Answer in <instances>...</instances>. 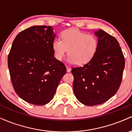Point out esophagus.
I'll use <instances>...</instances> for the list:
<instances>
[{
  "instance_id": "esophagus-1",
  "label": "esophagus",
  "mask_w": 132,
  "mask_h": 132,
  "mask_svg": "<svg viewBox=\"0 0 132 132\" xmlns=\"http://www.w3.org/2000/svg\"><path fill=\"white\" fill-rule=\"evenodd\" d=\"M66 69H67V72H71V68H69V66H66Z\"/></svg>"
}]
</instances>
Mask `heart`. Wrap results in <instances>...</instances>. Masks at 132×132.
Wrapping results in <instances>:
<instances>
[{
	"label": "heart",
	"instance_id": "obj_1",
	"mask_svg": "<svg viewBox=\"0 0 132 132\" xmlns=\"http://www.w3.org/2000/svg\"><path fill=\"white\" fill-rule=\"evenodd\" d=\"M60 39L54 40L52 43L54 56L59 61L63 60L68 50V63L84 65L91 61L96 53L97 40L92 35L71 28L63 31Z\"/></svg>",
	"mask_w": 132,
	"mask_h": 132
}]
</instances>
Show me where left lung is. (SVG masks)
Here are the masks:
<instances>
[{
    "instance_id": "obj_1",
    "label": "left lung",
    "mask_w": 132,
    "mask_h": 132,
    "mask_svg": "<svg viewBox=\"0 0 132 132\" xmlns=\"http://www.w3.org/2000/svg\"><path fill=\"white\" fill-rule=\"evenodd\" d=\"M94 35L98 38L95 56L88 63L71 70L76 97L89 106L102 104L116 94L125 68V58L117 40L101 29Z\"/></svg>"
}]
</instances>
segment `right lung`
<instances>
[{
	"mask_svg": "<svg viewBox=\"0 0 132 132\" xmlns=\"http://www.w3.org/2000/svg\"><path fill=\"white\" fill-rule=\"evenodd\" d=\"M56 34L50 26L31 27L13 40L8 67L15 91L26 102L37 105L49 103L66 73V66L54 56Z\"/></svg>",
	"mask_w": 132,
	"mask_h": 132,
	"instance_id": "obj_1",
	"label": "right lung"
}]
</instances>
